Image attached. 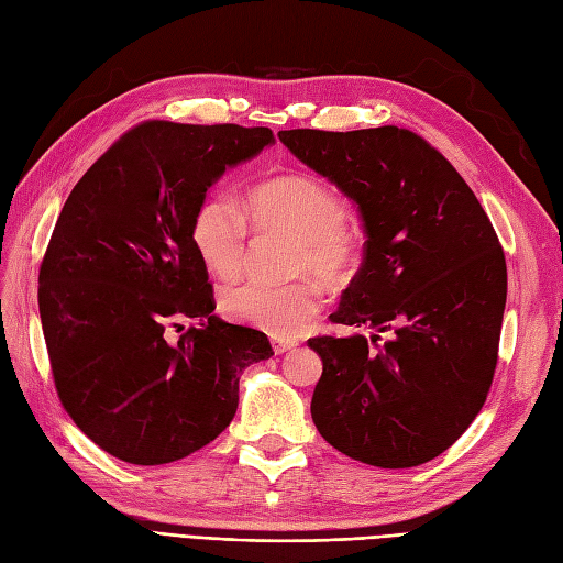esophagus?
Returning <instances> with one entry per match:
<instances>
[{
	"label": "esophagus",
	"mask_w": 563,
	"mask_h": 563,
	"mask_svg": "<svg viewBox=\"0 0 563 563\" xmlns=\"http://www.w3.org/2000/svg\"><path fill=\"white\" fill-rule=\"evenodd\" d=\"M294 346H298V340L273 338V349H275V354H284V352H288V349H294Z\"/></svg>",
	"instance_id": "1"
}]
</instances>
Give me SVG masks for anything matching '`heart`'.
I'll use <instances>...</instances> for the list:
<instances>
[{
	"label": "heart",
	"mask_w": 563,
	"mask_h": 563,
	"mask_svg": "<svg viewBox=\"0 0 563 563\" xmlns=\"http://www.w3.org/2000/svg\"><path fill=\"white\" fill-rule=\"evenodd\" d=\"M346 202L335 188L312 174L290 172L251 190L246 211L225 192L202 198L190 219V242L211 275L230 279L246 258L249 221L258 230H284L300 240L294 273L342 284L354 275L361 258V240L346 225ZM221 309L232 321L275 338H294L319 314L321 290L309 279L290 284L249 279L223 290Z\"/></svg>",
	"instance_id": "heart-1"
}]
</instances>
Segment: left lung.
<instances>
[{"label": "left lung", "mask_w": 563, "mask_h": 563, "mask_svg": "<svg viewBox=\"0 0 563 563\" xmlns=\"http://www.w3.org/2000/svg\"><path fill=\"white\" fill-rule=\"evenodd\" d=\"M279 140L358 205L367 235L331 321L373 335L309 340L323 361L312 419L361 463L419 466L452 448L492 389L508 296L496 230L454 165L412 130L302 128Z\"/></svg>", "instance_id": "1"}]
</instances>
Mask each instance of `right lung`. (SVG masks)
Masks as SVG:
<instances>
[{
    "instance_id": "right-lung-1",
    "label": "right lung",
    "mask_w": 563,
    "mask_h": 563,
    "mask_svg": "<svg viewBox=\"0 0 563 563\" xmlns=\"http://www.w3.org/2000/svg\"><path fill=\"white\" fill-rule=\"evenodd\" d=\"M273 130L144 121L74 186L38 267L57 398L111 456L161 466L202 450L238 412L240 375L273 356L256 328L214 314L192 211ZM196 320L179 339L180 319Z\"/></svg>"
}]
</instances>
